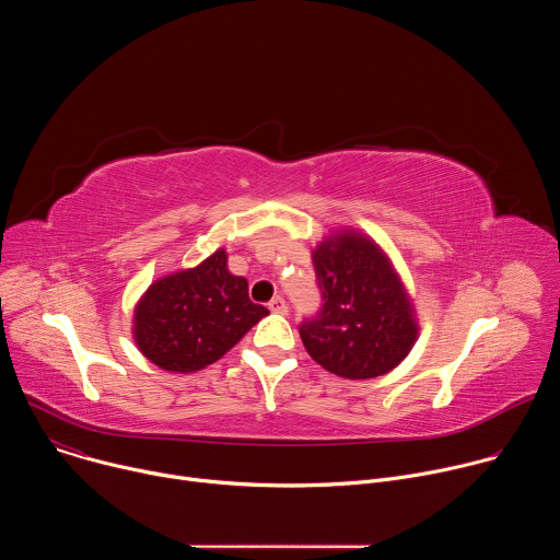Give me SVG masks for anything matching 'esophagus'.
<instances>
[{
    "instance_id": "esophagus-1",
    "label": "esophagus",
    "mask_w": 560,
    "mask_h": 560,
    "mask_svg": "<svg viewBox=\"0 0 560 560\" xmlns=\"http://www.w3.org/2000/svg\"><path fill=\"white\" fill-rule=\"evenodd\" d=\"M270 312H277V314H288V303L281 299V296H275L270 303H268Z\"/></svg>"
}]
</instances>
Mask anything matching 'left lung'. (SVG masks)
Here are the masks:
<instances>
[{
  "label": "left lung",
  "instance_id": "8db88e82",
  "mask_svg": "<svg viewBox=\"0 0 560 560\" xmlns=\"http://www.w3.org/2000/svg\"><path fill=\"white\" fill-rule=\"evenodd\" d=\"M324 305L299 326L307 354L343 378L383 376L412 350V301L383 250L359 232L328 236L312 253Z\"/></svg>",
  "mask_w": 560,
  "mask_h": 560
}]
</instances>
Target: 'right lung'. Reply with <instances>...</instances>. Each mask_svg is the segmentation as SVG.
I'll return each instance as SVG.
<instances>
[{"label": "right lung", "mask_w": 560, "mask_h": 560, "mask_svg": "<svg viewBox=\"0 0 560 560\" xmlns=\"http://www.w3.org/2000/svg\"><path fill=\"white\" fill-rule=\"evenodd\" d=\"M266 314L219 248L197 268L154 281L135 307L132 335L156 368L188 374L219 361Z\"/></svg>", "instance_id": "add662e5"}]
</instances>
